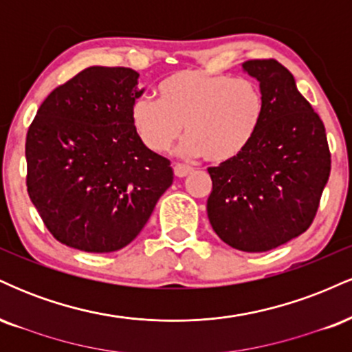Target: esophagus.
<instances>
[{"instance_id": "1", "label": "esophagus", "mask_w": 352, "mask_h": 352, "mask_svg": "<svg viewBox=\"0 0 352 352\" xmlns=\"http://www.w3.org/2000/svg\"><path fill=\"white\" fill-rule=\"evenodd\" d=\"M173 172H175V175L179 177V179H184V177H187V175H190V173L193 172V168L188 167V165L173 164Z\"/></svg>"}]
</instances>
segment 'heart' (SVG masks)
I'll return each mask as SVG.
<instances>
[{"mask_svg":"<svg viewBox=\"0 0 352 352\" xmlns=\"http://www.w3.org/2000/svg\"><path fill=\"white\" fill-rule=\"evenodd\" d=\"M157 91L159 100L140 98L131 111L137 135L153 152L167 151L185 129L180 155L230 162L252 144L263 120V92L252 79L182 69Z\"/></svg>","mask_w":352,"mask_h":352,"instance_id":"obj_1","label":"heart"}]
</instances>
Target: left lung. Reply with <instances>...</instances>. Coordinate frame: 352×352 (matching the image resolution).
Instances as JSON below:
<instances>
[{"mask_svg":"<svg viewBox=\"0 0 352 352\" xmlns=\"http://www.w3.org/2000/svg\"><path fill=\"white\" fill-rule=\"evenodd\" d=\"M241 69L260 82L265 114L241 155L210 167V225L225 243L268 252L309 228L328 184L331 153L324 124L298 91L293 74L274 59Z\"/></svg>","mask_w":352,"mask_h":352,"instance_id":"8db88e82","label":"left lung"}]
</instances>
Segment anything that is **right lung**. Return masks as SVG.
I'll return each instance as SVG.
<instances>
[{
    "label": "right lung",
    "mask_w": 352,
    "mask_h": 352,
    "mask_svg": "<svg viewBox=\"0 0 352 352\" xmlns=\"http://www.w3.org/2000/svg\"><path fill=\"white\" fill-rule=\"evenodd\" d=\"M129 67L91 66L44 99L26 137L28 193L60 243L117 252L172 185L170 162L132 124L142 96Z\"/></svg>",
    "instance_id": "add662e5"
}]
</instances>
